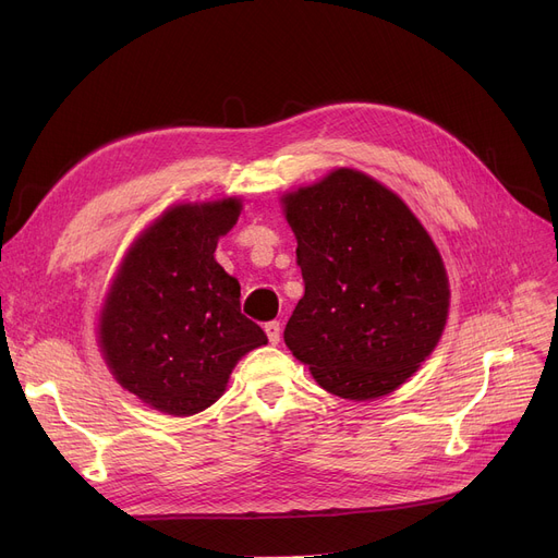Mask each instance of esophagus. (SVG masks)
I'll return each instance as SVG.
<instances>
[{"label": "esophagus", "instance_id": "obj_1", "mask_svg": "<svg viewBox=\"0 0 558 558\" xmlns=\"http://www.w3.org/2000/svg\"><path fill=\"white\" fill-rule=\"evenodd\" d=\"M264 332H267L271 343H278L280 341V324H278V320H269V324L264 326Z\"/></svg>", "mask_w": 558, "mask_h": 558}]
</instances>
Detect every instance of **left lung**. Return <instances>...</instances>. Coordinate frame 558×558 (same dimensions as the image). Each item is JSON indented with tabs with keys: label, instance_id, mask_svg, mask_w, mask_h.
Returning a JSON list of instances; mask_svg holds the SVG:
<instances>
[{
	"label": "left lung",
	"instance_id": "left-lung-1",
	"mask_svg": "<svg viewBox=\"0 0 558 558\" xmlns=\"http://www.w3.org/2000/svg\"><path fill=\"white\" fill-rule=\"evenodd\" d=\"M282 201L305 282L284 343L339 398L391 393L441 339V255L412 210L362 171L337 169Z\"/></svg>",
	"mask_w": 558,
	"mask_h": 558
}]
</instances>
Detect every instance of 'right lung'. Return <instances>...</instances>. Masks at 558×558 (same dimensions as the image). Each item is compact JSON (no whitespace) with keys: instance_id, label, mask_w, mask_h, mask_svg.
Listing matches in <instances>:
<instances>
[{"instance_id":"add662e5","label":"right lung","mask_w":558,"mask_h":558,"mask_svg":"<svg viewBox=\"0 0 558 558\" xmlns=\"http://www.w3.org/2000/svg\"><path fill=\"white\" fill-rule=\"evenodd\" d=\"M240 198L175 205L131 246L99 318L104 357L124 389L158 412L192 416L267 335L240 307V282L215 259Z\"/></svg>"}]
</instances>
